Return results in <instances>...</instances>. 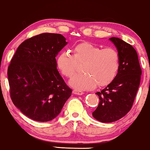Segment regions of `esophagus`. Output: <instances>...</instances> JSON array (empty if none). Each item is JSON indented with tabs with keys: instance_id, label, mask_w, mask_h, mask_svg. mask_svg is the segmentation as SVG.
Returning a JSON list of instances; mask_svg holds the SVG:
<instances>
[{
	"instance_id": "34e87169",
	"label": "esophagus",
	"mask_w": 150,
	"mask_h": 150,
	"mask_svg": "<svg viewBox=\"0 0 150 150\" xmlns=\"http://www.w3.org/2000/svg\"><path fill=\"white\" fill-rule=\"evenodd\" d=\"M73 93L76 94V95H83V92L81 91L76 90V89H74V90H73Z\"/></svg>"
}]
</instances>
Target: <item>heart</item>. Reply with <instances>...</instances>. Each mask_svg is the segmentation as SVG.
Here are the masks:
<instances>
[{
  "instance_id": "1",
  "label": "heart",
  "mask_w": 150,
  "mask_h": 150,
  "mask_svg": "<svg viewBox=\"0 0 150 150\" xmlns=\"http://www.w3.org/2000/svg\"><path fill=\"white\" fill-rule=\"evenodd\" d=\"M59 70L64 76L71 78L78 67V63H86L85 74H76L69 83L77 90H90L96 86L103 87L115 79L120 68V55L112 47L102 48L89 42L75 45L74 54L63 51L56 59Z\"/></svg>"
}]
</instances>
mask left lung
<instances>
[{
  "mask_svg": "<svg viewBox=\"0 0 150 150\" xmlns=\"http://www.w3.org/2000/svg\"><path fill=\"white\" fill-rule=\"evenodd\" d=\"M109 40L120 55V68L115 79L100 91L98 105L92 113L102 122H112L122 118L132 108L140 83L142 69L136 50L117 38Z\"/></svg>",
  "mask_w": 150,
  "mask_h": 150,
  "instance_id": "left-lung-1",
  "label": "left lung"
}]
</instances>
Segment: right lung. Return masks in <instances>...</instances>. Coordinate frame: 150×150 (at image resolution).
<instances>
[{
	"label": "right lung",
	"instance_id": "obj_1",
	"mask_svg": "<svg viewBox=\"0 0 150 150\" xmlns=\"http://www.w3.org/2000/svg\"><path fill=\"white\" fill-rule=\"evenodd\" d=\"M67 44L63 35L42 33L22 42L12 58L8 69L11 100L32 120H53L71 96L55 59Z\"/></svg>",
	"mask_w": 150,
	"mask_h": 150
}]
</instances>
